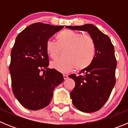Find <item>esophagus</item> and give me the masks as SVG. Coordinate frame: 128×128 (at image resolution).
<instances>
[{
  "label": "esophagus",
  "instance_id": "1",
  "mask_svg": "<svg viewBox=\"0 0 128 128\" xmlns=\"http://www.w3.org/2000/svg\"><path fill=\"white\" fill-rule=\"evenodd\" d=\"M63 78H64V80H67L68 78V76L67 75L63 74Z\"/></svg>",
  "mask_w": 128,
  "mask_h": 128
}]
</instances>
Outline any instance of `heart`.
Listing matches in <instances>:
<instances>
[{
    "instance_id": "b5f03b06",
    "label": "heart",
    "mask_w": 128,
    "mask_h": 128,
    "mask_svg": "<svg viewBox=\"0 0 128 128\" xmlns=\"http://www.w3.org/2000/svg\"><path fill=\"white\" fill-rule=\"evenodd\" d=\"M56 40L57 42L48 40L46 43V52L51 58L57 56L60 48L65 47L63 51L64 56L57 58L50 63L52 68L65 73L74 68L77 70H82L93 63L96 46L91 36L66 29L58 34Z\"/></svg>"
}]
</instances>
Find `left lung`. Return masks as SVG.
Wrapping results in <instances>:
<instances>
[{
  "label": "left lung",
  "instance_id": "1",
  "mask_svg": "<svg viewBox=\"0 0 128 128\" xmlns=\"http://www.w3.org/2000/svg\"><path fill=\"white\" fill-rule=\"evenodd\" d=\"M66 28L87 31L96 43V54L92 65L82 70L78 76L76 74L69 76L76 83L70 92L72 104L81 112H94L106 103L115 84L117 60L114 47L109 37L94 25Z\"/></svg>",
  "mask_w": 128,
  "mask_h": 128
}]
</instances>
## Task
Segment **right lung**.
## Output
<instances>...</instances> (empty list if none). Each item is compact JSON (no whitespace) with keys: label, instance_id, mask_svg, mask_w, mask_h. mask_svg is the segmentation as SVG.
I'll return each instance as SVG.
<instances>
[{"label":"right lung","instance_id":"add662e5","mask_svg":"<svg viewBox=\"0 0 128 128\" xmlns=\"http://www.w3.org/2000/svg\"><path fill=\"white\" fill-rule=\"evenodd\" d=\"M63 28L38 22L27 27L16 38L9 67L11 86L15 98L27 109L38 110L48 106L55 87L64 80L62 73L47 68L46 49V42Z\"/></svg>","mask_w":128,"mask_h":128}]
</instances>
